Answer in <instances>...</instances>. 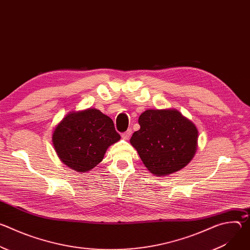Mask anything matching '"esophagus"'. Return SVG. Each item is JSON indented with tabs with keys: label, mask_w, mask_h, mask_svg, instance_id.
Masks as SVG:
<instances>
[{
	"label": "esophagus",
	"mask_w": 250,
	"mask_h": 250,
	"mask_svg": "<svg viewBox=\"0 0 250 250\" xmlns=\"http://www.w3.org/2000/svg\"><path fill=\"white\" fill-rule=\"evenodd\" d=\"M130 135H131V129H130V128L122 133V137H123L124 139H125V140H127V139L130 137Z\"/></svg>",
	"instance_id": "esophagus-1"
}]
</instances>
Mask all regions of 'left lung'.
<instances>
[{
    "label": "left lung",
    "mask_w": 250,
    "mask_h": 250,
    "mask_svg": "<svg viewBox=\"0 0 250 250\" xmlns=\"http://www.w3.org/2000/svg\"><path fill=\"white\" fill-rule=\"evenodd\" d=\"M130 144L146 168L156 176L179 171L193 158L198 141L195 125L175 110H147Z\"/></svg>",
    "instance_id": "left-lung-1"
}]
</instances>
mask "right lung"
I'll list each match as a JSON object with an SVG mask.
<instances>
[{
  "label": "right lung",
  "instance_id": "obj_1",
  "mask_svg": "<svg viewBox=\"0 0 250 250\" xmlns=\"http://www.w3.org/2000/svg\"><path fill=\"white\" fill-rule=\"evenodd\" d=\"M120 138L112 119L96 109L68 114L52 136L61 161L77 172L97 166L105 150Z\"/></svg>",
  "mask_w": 250,
  "mask_h": 250
}]
</instances>
